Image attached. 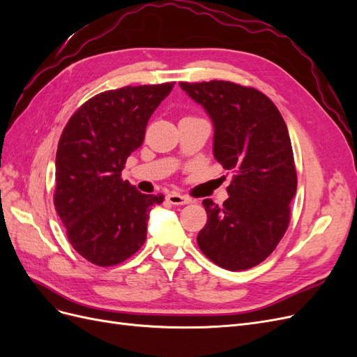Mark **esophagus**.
Returning a JSON list of instances; mask_svg holds the SVG:
<instances>
[{"label": "esophagus", "mask_w": 357, "mask_h": 357, "mask_svg": "<svg viewBox=\"0 0 357 357\" xmlns=\"http://www.w3.org/2000/svg\"><path fill=\"white\" fill-rule=\"evenodd\" d=\"M167 199H168V202H171L172 205H186V204H190V202H192L190 198L178 195V193H176V192L168 193Z\"/></svg>", "instance_id": "34e87169"}]
</instances>
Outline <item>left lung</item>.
<instances>
[{
	"mask_svg": "<svg viewBox=\"0 0 357 357\" xmlns=\"http://www.w3.org/2000/svg\"><path fill=\"white\" fill-rule=\"evenodd\" d=\"M214 123V158L232 181L222 207L204 199L207 223L197 241L211 262L244 271L271 255L290 222L296 167L282 113L252 86L210 80L180 82Z\"/></svg>",
	"mask_w": 357,
	"mask_h": 357,
	"instance_id": "obj_1",
	"label": "left lung"
}]
</instances>
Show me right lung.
Wrapping results in <instances>:
<instances>
[{"label":"right lung","mask_w":357,"mask_h":357,"mask_svg":"<svg viewBox=\"0 0 357 357\" xmlns=\"http://www.w3.org/2000/svg\"><path fill=\"white\" fill-rule=\"evenodd\" d=\"M176 82L125 86L82 104L58 143L53 204L68 241L98 266L122 264L146 241L149 211L164 195H146L122 178L128 156Z\"/></svg>","instance_id":"obj_1"}]
</instances>
